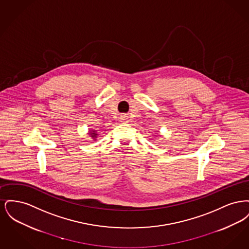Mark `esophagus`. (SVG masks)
Returning <instances> with one entry per match:
<instances>
[{
    "mask_svg": "<svg viewBox=\"0 0 249 249\" xmlns=\"http://www.w3.org/2000/svg\"><path fill=\"white\" fill-rule=\"evenodd\" d=\"M120 119H121L122 121H124V120H126V119H127V118H126V116H121V117H120Z\"/></svg>",
    "mask_w": 249,
    "mask_h": 249,
    "instance_id": "esophagus-1",
    "label": "esophagus"
}]
</instances>
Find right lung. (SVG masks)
Here are the masks:
<instances>
[{"mask_svg":"<svg viewBox=\"0 0 249 249\" xmlns=\"http://www.w3.org/2000/svg\"><path fill=\"white\" fill-rule=\"evenodd\" d=\"M89 133H90V136H91L93 139H95V138H96V136L98 135L96 130H90V132H89Z\"/></svg>","mask_w":249,"mask_h":249,"instance_id":"add662e5","label":"right lung"}]
</instances>
